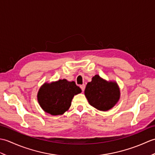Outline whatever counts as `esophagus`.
I'll return each mask as SVG.
<instances>
[{
    "mask_svg": "<svg viewBox=\"0 0 155 155\" xmlns=\"http://www.w3.org/2000/svg\"><path fill=\"white\" fill-rule=\"evenodd\" d=\"M80 87H81V90L83 91H84V89H85V84H82V85H81Z\"/></svg>",
    "mask_w": 155,
    "mask_h": 155,
    "instance_id": "esophagus-1",
    "label": "esophagus"
}]
</instances>
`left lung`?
I'll return each instance as SVG.
<instances>
[{"instance_id": "obj_1", "label": "left lung", "mask_w": 155, "mask_h": 155, "mask_svg": "<svg viewBox=\"0 0 155 155\" xmlns=\"http://www.w3.org/2000/svg\"><path fill=\"white\" fill-rule=\"evenodd\" d=\"M84 94L91 106L103 111L113 108L120 98L117 84L104 81L97 74L87 83Z\"/></svg>"}]
</instances>
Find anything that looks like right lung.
Wrapping results in <instances>:
<instances>
[{
    "mask_svg": "<svg viewBox=\"0 0 155 155\" xmlns=\"http://www.w3.org/2000/svg\"><path fill=\"white\" fill-rule=\"evenodd\" d=\"M81 93V89L74 81L62 79L44 84L38 91L37 98L39 104L46 113L59 115L68 109L72 98Z\"/></svg>",
    "mask_w": 155,
    "mask_h": 155,
    "instance_id": "right-lung-1",
    "label": "right lung"
}]
</instances>
